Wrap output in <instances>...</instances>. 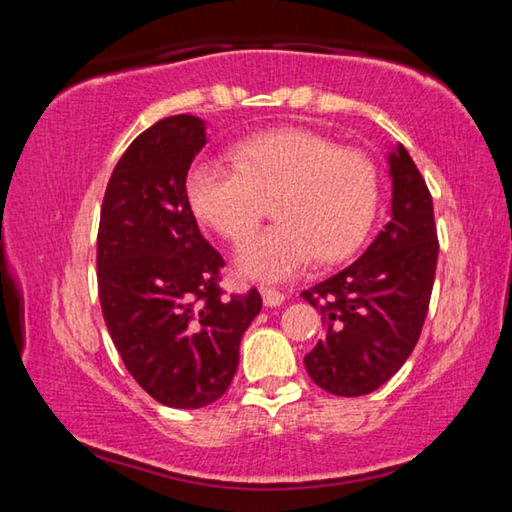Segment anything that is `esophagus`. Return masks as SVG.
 I'll return each mask as SVG.
<instances>
[{
  "label": "esophagus",
  "mask_w": 512,
  "mask_h": 512,
  "mask_svg": "<svg viewBox=\"0 0 512 512\" xmlns=\"http://www.w3.org/2000/svg\"><path fill=\"white\" fill-rule=\"evenodd\" d=\"M262 293V300H264V307H280L282 302H284V293H280V291H275V289H262L259 291Z\"/></svg>",
  "instance_id": "esophagus-1"
}]
</instances>
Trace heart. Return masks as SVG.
I'll return each instance as SVG.
<instances>
[{
    "instance_id": "1",
    "label": "heart",
    "mask_w": 512,
    "mask_h": 512,
    "mask_svg": "<svg viewBox=\"0 0 512 512\" xmlns=\"http://www.w3.org/2000/svg\"><path fill=\"white\" fill-rule=\"evenodd\" d=\"M232 164L196 160L185 196L198 221L230 244L250 237L273 201L277 221L237 253V268L253 280L280 282L318 257L332 264L366 239L377 210V169L368 155L339 149L327 137L280 128L232 146Z\"/></svg>"
}]
</instances>
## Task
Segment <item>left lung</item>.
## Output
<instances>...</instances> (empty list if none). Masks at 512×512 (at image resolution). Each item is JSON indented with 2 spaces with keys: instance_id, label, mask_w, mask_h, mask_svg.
<instances>
[{
  "instance_id": "obj_1",
  "label": "left lung",
  "mask_w": 512,
  "mask_h": 512,
  "mask_svg": "<svg viewBox=\"0 0 512 512\" xmlns=\"http://www.w3.org/2000/svg\"><path fill=\"white\" fill-rule=\"evenodd\" d=\"M391 219L357 262L302 291L320 311L325 336L305 357L323 391H377L420 339L436 275L438 239L431 194L402 144L388 153Z\"/></svg>"
}]
</instances>
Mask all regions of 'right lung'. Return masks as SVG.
Masks as SVG:
<instances>
[{
    "instance_id": "obj_1",
    "label": "right lung",
    "mask_w": 512,
    "mask_h": 512,
    "mask_svg": "<svg viewBox=\"0 0 512 512\" xmlns=\"http://www.w3.org/2000/svg\"><path fill=\"white\" fill-rule=\"evenodd\" d=\"M207 124L173 115L137 135L108 180L97 239L99 300L121 361L153 400L201 409L228 391L257 289L223 298L185 178Z\"/></svg>"
}]
</instances>
